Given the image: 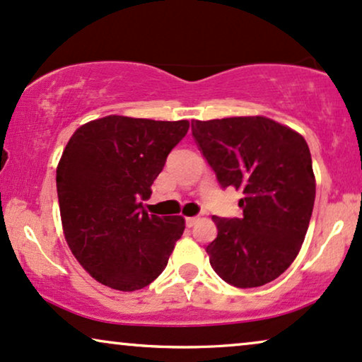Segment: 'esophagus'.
<instances>
[{"label":"esophagus","instance_id":"1","mask_svg":"<svg viewBox=\"0 0 362 362\" xmlns=\"http://www.w3.org/2000/svg\"><path fill=\"white\" fill-rule=\"evenodd\" d=\"M195 222H197V217H187V218H185L187 227H194Z\"/></svg>","mask_w":362,"mask_h":362}]
</instances>
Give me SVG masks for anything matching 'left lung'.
Returning <instances> with one entry per match:
<instances>
[{"mask_svg": "<svg viewBox=\"0 0 362 362\" xmlns=\"http://www.w3.org/2000/svg\"><path fill=\"white\" fill-rule=\"evenodd\" d=\"M192 135L222 189L234 187L240 218L214 215L210 265L230 286L259 287L299 254L315 199L313 158L304 136L265 117L192 122Z\"/></svg>", "mask_w": 362, "mask_h": 362, "instance_id": "obj_1", "label": "left lung"}]
</instances>
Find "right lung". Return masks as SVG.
<instances>
[{"mask_svg": "<svg viewBox=\"0 0 362 362\" xmlns=\"http://www.w3.org/2000/svg\"><path fill=\"white\" fill-rule=\"evenodd\" d=\"M190 123L108 115L81 125L63 150L57 190L63 232L81 267L112 289L147 287L184 234L180 215H148L141 200Z\"/></svg>", "mask_w": 362, "mask_h": 362, "instance_id": "right-lung-1", "label": "right lung"}]
</instances>
